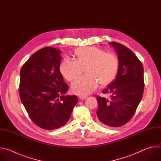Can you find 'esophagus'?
I'll return each mask as SVG.
<instances>
[{"label": "esophagus", "mask_w": 161, "mask_h": 161, "mask_svg": "<svg viewBox=\"0 0 161 161\" xmlns=\"http://www.w3.org/2000/svg\"><path fill=\"white\" fill-rule=\"evenodd\" d=\"M87 98V96H79V99L80 100H83V99H85Z\"/></svg>", "instance_id": "1"}]
</instances>
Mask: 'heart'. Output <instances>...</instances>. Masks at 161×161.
<instances>
[{
    "label": "heart",
    "mask_w": 161,
    "mask_h": 161,
    "mask_svg": "<svg viewBox=\"0 0 161 161\" xmlns=\"http://www.w3.org/2000/svg\"><path fill=\"white\" fill-rule=\"evenodd\" d=\"M76 60L64 58L59 70L64 78L72 81L85 69L86 75L76 80L71 85L74 94L86 96L97 88L98 84L106 85L115 78L119 67L118 57L113 53L95 47H86L75 51Z\"/></svg>",
    "instance_id": "obj_1"
}]
</instances>
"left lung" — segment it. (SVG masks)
Returning a JSON list of instances; mask_svg holds the SVG:
<instances>
[{
  "mask_svg": "<svg viewBox=\"0 0 161 161\" xmlns=\"http://www.w3.org/2000/svg\"><path fill=\"white\" fill-rule=\"evenodd\" d=\"M118 55L119 67L116 78L103 90L110 99L97 97V116L99 123L108 127H120L132 117L143 94V67L135 54L125 46L109 43Z\"/></svg>",
  "mask_w": 161,
  "mask_h": 161,
  "instance_id": "8db88e82",
  "label": "left lung"
}]
</instances>
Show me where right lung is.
Returning <instances> with one entry per match:
<instances>
[{
    "instance_id": "right-lung-1",
    "label": "right lung",
    "mask_w": 161,
    "mask_h": 161,
    "mask_svg": "<svg viewBox=\"0 0 161 161\" xmlns=\"http://www.w3.org/2000/svg\"><path fill=\"white\" fill-rule=\"evenodd\" d=\"M60 53L54 48H43L20 71L21 101L35 124L46 130L65 125L78 103L76 96L65 95L69 86L59 70Z\"/></svg>"
}]
</instances>
